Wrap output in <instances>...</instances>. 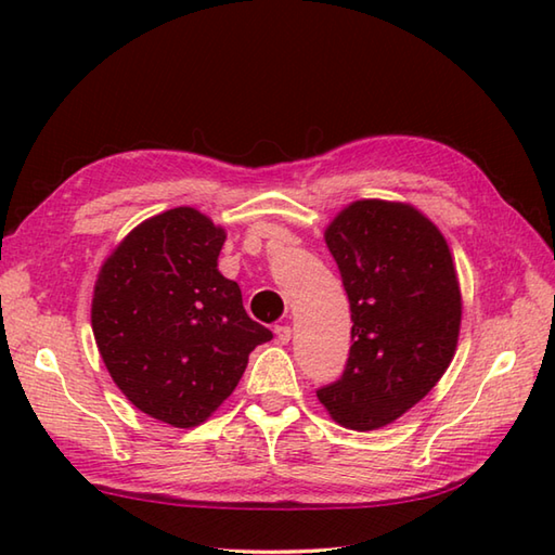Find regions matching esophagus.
Listing matches in <instances>:
<instances>
[{"mask_svg":"<svg viewBox=\"0 0 555 555\" xmlns=\"http://www.w3.org/2000/svg\"><path fill=\"white\" fill-rule=\"evenodd\" d=\"M274 334H276V340H279V344H288V340H291V326H286V324H281V326H276L274 328Z\"/></svg>","mask_w":555,"mask_h":555,"instance_id":"1","label":"esophagus"}]
</instances>
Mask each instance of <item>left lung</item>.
I'll list each match as a JSON object with an SVG mask.
<instances>
[{
	"mask_svg": "<svg viewBox=\"0 0 555 555\" xmlns=\"http://www.w3.org/2000/svg\"><path fill=\"white\" fill-rule=\"evenodd\" d=\"M324 241L350 300L352 346L340 379L317 398L338 424L372 431L417 405L451 364L457 274L441 231L403 203L358 199Z\"/></svg>",
	"mask_w": 555,
	"mask_h": 555,
	"instance_id": "8db88e82",
	"label": "left lung"
}]
</instances>
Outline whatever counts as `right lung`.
<instances>
[{"label": "right lung", "mask_w": 555, "mask_h": 555, "mask_svg": "<svg viewBox=\"0 0 555 555\" xmlns=\"http://www.w3.org/2000/svg\"><path fill=\"white\" fill-rule=\"evenodd\" d=\"M227 233L193 207L140 223L102 264L92 334L114 384L145 415L197 427L271 340L217 259Z\"/></svg>", "instance_id": "1"}]
</instances>
